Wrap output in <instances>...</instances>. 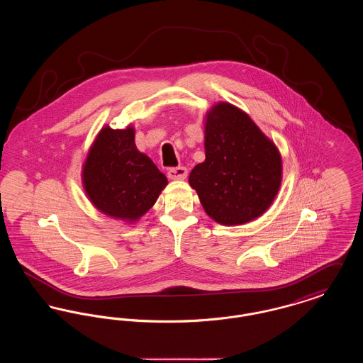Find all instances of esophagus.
<instances>
[{
    "label": "esophagus",
    "instance_id": "esophagus-1",
    "mask_svg": "<svg viewBox=\"0 0 363 363\" xmlns=\"http://www.w3.org/2000/svg\"><path fill=\"white\" fill-rule=\"evenodd\" d=\"M167 175L173 181H184L188 177V170L185 167H173L169 170Z\"/></svg>",
    "mask_w": 363,
    "mask_h": 363
}]
</instances>
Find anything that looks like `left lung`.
<instances>
[{"mask_svg": "<svg viewBox=\"0 0 363 363\" xmlns=\"http://www.w3.org/2000/svg\"><path fill=\"white\" fill-rule=\"evenodd\" d=\"M204 148L206 160L191 170L189 185L211 219L245 225L271 207L281 185V155L247 113L213 104L204 118Z\"/></svg>", "mask_w": 363, "mask_h": 363, "instance_id": "1", "label": "left lung"}]
</instances>
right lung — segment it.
I'll list each match as a JSON object with an SVG mask.
<instances>
[{
  "instance_id": "1",
  "label": "right lung",
  "mask_w": 363,
  "mask_h": 363,
  "mask_svg": "<svg viewBox=\"0 0 363 363\" xmlns=\"http://www.w3.org/2000/svg\"><path fill=\"white\" fill-rule=\"evenodd\" d=\"M135 126L104 125L92 141L82 167V182L91 204L106 216L136 223L169 184L164 174L135 143Z\"/></svg>"
}]
</instances>
